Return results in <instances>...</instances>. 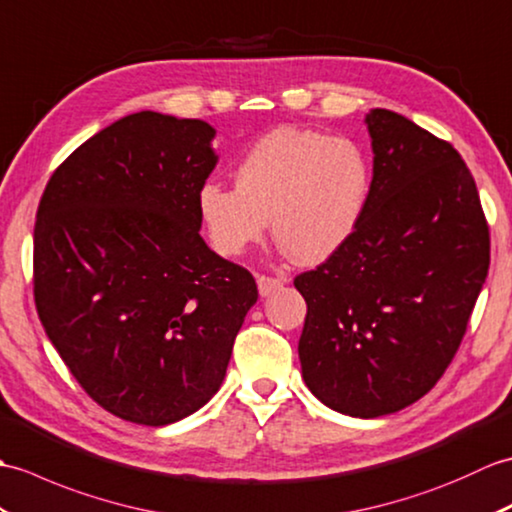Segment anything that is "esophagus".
<instances>
[{"label":"esophagus","instance_id":"1","mask_svg":"<svg viewBox=\"0 0 512 512\" xmlns=\"http://www.w3.org/2000/svg\"><path fill=\"white\" fill-rule=\"evenodd\" d=\"M256 282H258V291H260V295H269V293H274L276 289H280L282 285H285V282H287V276H285V278H274V276L256 274Z\"/></svg>","mask_w":512,"mask_h":512}]
</instances>
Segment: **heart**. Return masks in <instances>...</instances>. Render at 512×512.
Here are the masks:
<instances>
[{
    "instance_id": "1",
    "label": "heart",
    "mask_w": 512,
    "mask_h": 512,
    "mask_svg": "<svg viewBox=\"0 0 512 512\" xmlns=\"http://www.w3.org/2000/svg\"><path fill=\"white\" fill-rule=\"evenodd\" d=\"M372 162L350 138L276 129L234 168V188L206 184L199 217L214 252L234 258L258 243L271 219L276 241L298 263H322L342 249L366 214Z\"/></svg>"
}]
</instances>
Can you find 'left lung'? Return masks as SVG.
<instances>
[{"instance_id": "left-lung-1", "label": "left lung", "mask_w": 512, "mask_h": 512, "mask_svg": "<svg viewBox=\"0 0 512 512\" xmlns=\"http://www.w3.org/2000/svg\"><path fill=\"white\" fill-rule=\"evenodd\" d=\"M372 192L350 241L295 276L302 377L335 412L377 418L445 374L491 263L478 186L453 144L388 109L368 113Z\"/></svg>"}]
</instances>
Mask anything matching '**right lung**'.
Returning a JSON list of instances; mask_svg holds the SVG:
<instances>
[{
  "instance_id": "obj_1",
  "label": "right lung",
  "mask_w": 512,
  "mask_h": 512,
  "mask_svg": "<svg viewBox=\"0 0 512 512\" xmlns=\"http://www.w3.org/2000/svg\"><path fill=\"white\" fill-rule=\"evenodd\" d=\"M214 129L140 111L54 170L34 223L39 320L81 388L160 427L221 388L256 280L199 236Z\"/></svg>"
}]
</instances>
